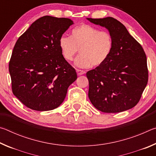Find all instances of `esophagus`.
Segmentation results:
<instances>
[{
  "mask_svg": "<svg viewBox=\"0 0 156 156\" xmlns=\"http://www.w3.org/2000/svg\"><path fill=\"white\" fill-rule=\"evenodd\" d=\"M76 72H77V74L78 76H81V75H83L85 73V72H84L83 70H80V69H76Z\"/></svg>",
  "mask_w": 156,
  "mask_h": 156,
  "instance_id": "1",
  "label": "esophagus"
}]
</instances>
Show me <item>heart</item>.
I'll list each match as a JSON object with an SVG mask.
<instances>
[{
	"label": "heart",
	"instance_id": "obj_1",
	"mask_svg": "<svg viewBox=\"0 0 156 156\" xmlns=\"http://www.w3.org/2000/svg\"><path fill=\"white\" fill-rule=\"evenodd\" d=\"M59 47L64 58L72 61L76 53L75 65L86 68L99 67L107 61L113 47L112 36L109 31L83 24L73 29L71 37L62 35L59 38Z\"/></svg>",
	"mask_w": 156,
	"mask_h": 156
}]
</instances>
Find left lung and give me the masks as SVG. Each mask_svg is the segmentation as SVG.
<instances>
[{"instance_id": "left-lung-1", "label": "left lung", "mask_w": 156, "mask_h": 156, "mask_svg": "<svg viewBox=\"0 0 156 156\" xmlns=\"http://www.w3.org/2000/svg\"><path fill=\"white\" fill-rule=\"evenodd\" d=\"M107 29L113 47L103 65L87 72L89 98L104 113H119L138 104L148 82L147 56L141 44L112 17L87 18Z\"/></svg>"}]
</instances>
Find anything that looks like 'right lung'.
I'll use <instances>...</instances> for the list:
<instances>
[{"mask_svg": "<svg viewBox=\"0 0 156 156\" xmlns=\"http://www.w3.org/2000/svg\"><path fill=\"white\" fill-rule=\"evenodd\" d=\"M69 18L44 16L18 39L9 64L12 92L31 109L59 107L77 73L60 51L59 38L71 25Z\"/></svg>", "mask_w": 156, "mask_h": 156, "instance_id": "obj_1", "label": "right lung"}]
</instances>
